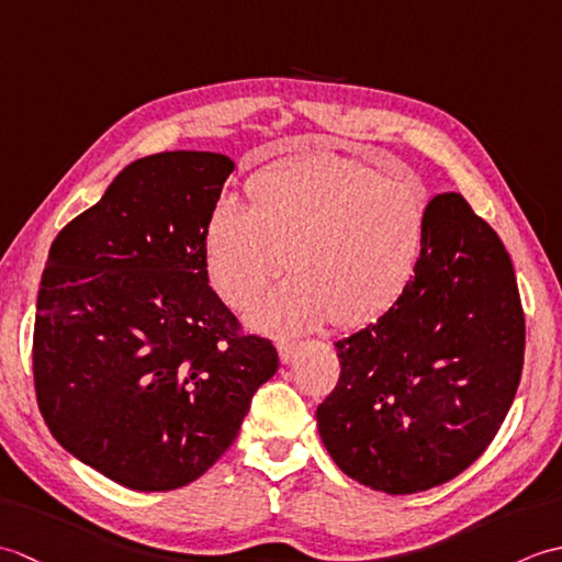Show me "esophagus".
I'll use <instances>...</instances> for the list:
<instances>
[{
    "label": "esophagus",
    "instance_id": "34e87169",
    "mask_svg": "<svg viewBox=\"0 0 562 562\" xmlns=\"http://www.w3.org/2000/svg\"><path fill=\"white\" fill-rule=\"evenodd\" d=\"M278 355H280L282 364H290L294 360V355H296V345L290 342V340H280L278 342Z\"/></svg>",
    "mask_w": 562,
    "mask_h": 562
}]
</instances>
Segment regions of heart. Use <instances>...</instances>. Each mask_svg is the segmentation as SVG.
Wrapping results in <instances>:
<instances>
[{"label": "heart", "mask_w": 562, "mask_h": 562, "mask_svg": "<svg viewBox=\"0 0 562 562\" xmlns=\"http://www.w3.org/2000/svg\"><path fill=\"white\" fill-rule=\"evenodd\" d=\"M250 207L222 200L205 226V268L226 302L246 306L290 268L294 278L250 306L268 333L333 321L372 324L396 306L423 266L429 195L360 164L314 157L248 181Z\"/></svg>", "instance_id": "1"}]
</instances>
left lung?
I'll use <instances>...</instances> for the list:
<instances>
[{"mask_svg":"<svg viewBox=\"0 0 562 562\" xmlns=\"http://www.w3.org/2000/svg\"><path fill=\"white\" fill-rule=\"evenodd\" d=\"M336 350L340 379L316 425L345 475L411 495L469 469L512 408L524 364L517 278L493 226L459 193L435 195L408 292Z\"/></svg>","mask_w":562,"mask_h":562,"instance_id":"1","label":"left lung"}]
</instances>
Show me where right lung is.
Segmentation results:
<instances>
[{
    "mask_svg": "<svg viewBox=\"0 0 562 562\" xmlns=\"http://www.w3.org/2000/svg\"><path fill=\"white\" fill-rule=\"evenodd\" d=\"M234 166L220 151L137 159L45 260L33 330L43 420L130 491L200 479L280 367L210 288L205 226Z\"/></svg>",
    "mask_w": 562,
    "mask_h": 562,
    "instance_id": "add662e5",
    "label": "right lung"
}]
</instances>
